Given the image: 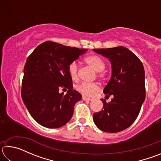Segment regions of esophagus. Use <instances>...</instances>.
Instances as JSON below:
<instances>
[{"mask_svg": "<svg viewBox=\"0 0 161 161\" xmlns=\"http://www.w3.org/2000/svg\"><path fill=\"white\" fill-rule=\"evenodd\" d=\"M82 99L84 101H89V102H90V101L93 100L92 99H91V98H89V97H84V96L82 97Z\"/></svg>", "mask_w": 161, "mask_h": 161, "instance_id": "34e87169", "label": "esophagus"}]
</instances>
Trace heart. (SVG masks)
<instances>
[{"mask_svg": "<svg viewBox=\"0 0 161 161\" xmlns=\"http://www.w3.org/2000/svg\"><path fill=\"white\" fill-rule=\"evenodd\" d=\"M86 63L94 69L96 72H101L105 69V62L100 57L95 55V54H91L87 56L84 59ZM68 72L71 79L73 81H77L78 80V66L75 62H72L70 63L68 67ZM99 78H102V76L98 75ZM76 89L80 94L84 95V96H93L96 92L99 90V86L96 83H86L82 82L76 86Z\"/></svg>", "mask_w": 161, "mask_h": 161, "instance_id": "b5f03b06", "label": "heart"}]
</instances>
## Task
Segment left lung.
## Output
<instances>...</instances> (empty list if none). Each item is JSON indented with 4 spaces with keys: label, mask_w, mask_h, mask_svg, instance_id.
Masks as SVG:
<instances>
[{
    "label": "left lung",
    "mask_w": 161,
    "mask_h": 161,
    "mask_svg": "<svg viewBox=\"0 0 161 161\" xmlns=\"http://www.w3.org/2000/svg\"><path fill=\"white\" fill-rule=\"evenodd\" d=\"M93 50L109 59L112 72L103 92L108 97L114 96L108 103L101 99L103 109L93 114L94 122L103 131H121L135 121L145 100L143 65L135 54L123 46Z\"/></svg>",
    "instance_id": "obj_1"
}]
</instances>
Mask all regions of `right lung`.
<instances>
[{
  "label": "right lung",
  "instance_id": "1",
  "mask_svg": "<svg viewBox=\"0 0 161 161\" xmlns=\"http://www.w3.org/2000/svg\"><path fill=\"white\" fill-rule=\"evenodd\" d=\"M86 49L46 41L38 45L26 60L21 96L27 109L38 124L57 129L69 121L81 95L73 89L68 72L70 63ZM60 88L67 94L59 93Z\"/></svg>",
  "mask_w": 161,
  "mask_h": 161
}]
</instances>
